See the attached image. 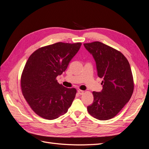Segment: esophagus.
<instances>
[{
	"mask_svg": "<svg viewBox=\"0 0 149 149\" xmlns=\"http://www.w3.org/2000/svg\"><path fill=\"white\" fill-rule=\"evenodd\" d=\"M78 93L79 94H80V95H82V94L84 93V91H83V90H81V89H78Z\"/></svg>",
	"mask_w": 149,
	"mask_h": 149,
	"instance_id": "esophagus-1",
	"label": "esophagus"
}]
</instances>
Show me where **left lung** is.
<instances>
[{"label":"left lung","mask_w":149,"mask_h":149,"mask_svg":"<svg viewBox=\"0 0 149 149\" xmlns=\"http://www.w3.org/2000/svg\"><path fill=\"white\" fill-rule=\"evenodd\" d=\"M96 63L97 75L102 78V90L93 91L89 114L101 120L113 118L131 97L134 80L127 58L117 49L100 42L84 43Z\"/></svg>","instance_id":"obj_1"}]
</instances>
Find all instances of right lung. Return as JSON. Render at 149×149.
I'll use <instances>...</instances> for the list:
<instances>
[{
	"label": "right lung",
	"mask_w": 149,
	"mask_h": 149,
	"mask_svg": "<svg viewBox=\"0 0 149 149\" xmlns=\"http://www.w3.org/2000/svg\"><path fill=\"white\" fill-rule=\"evenodd\" d=\"M81 43L58 42L40 48L29 58L21 76L22 94L36 114L53 120L66 113L76 94L57 82Z\"/></svg>",
	"instance_id": "1"
}]
</instances>
